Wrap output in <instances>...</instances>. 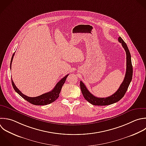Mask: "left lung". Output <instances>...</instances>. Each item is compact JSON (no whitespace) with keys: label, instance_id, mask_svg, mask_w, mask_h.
<instances>
[{"label":"left lung","instance_id":"left-lung-1","mask_svg":"<svg viewBox=\"0 0 146 146\" xmlns=\"http://www.w3.org/2000/svg\"><path fill=\"white\" fill-rule=\"evenodd\" d=\"M119 42L121 44L126 53V72L124 79L120 86L119 89L112 95L107 98H98L93 95L87 88L84 84L80 81V87L82 94L86 100L95 106H107L115 103L119 101L125 95L128 87L132 80V66L131 63V54L126 43L121 37L118 38Z\"/></svg>","mask_w":146,"mask_h":146}]
</instances>
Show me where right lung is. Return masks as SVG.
Wrapping results in <instances>:
<instances>
[{"label":"right lung","mask_w":146,"mask_h":146,"mask_svg":"<svg viewBox=\"0 0 146 146\" xmlns=\"http://www.w3.org/2000/svg\"><path fill=\"white\" fill-rule=\"evenodd\" d=\"M14 54H15V53H14V54L13 55V56H12V58L11 60L10 68H11V64H12V62H13V59ZM68 74L66 76H65L64 78H63L56 84V86H55V87L54 88V89L52 91H51L48 92L43 94H42L40 96H36V97H29V96H27L23 94L22 93V92L16 87L13 79H11V82H12V85H13V88L15 90V91L20 96H21L23 99H25L27 102H29V103H30L33 104L38 105V106H44V105H47V104H50V103L54 102L58 98V97L59 96V94L62 90V87L63 85L64 84V83H65L66 78L68 76Z\"/></svg>","instance_id":"1"}]
</instances>
